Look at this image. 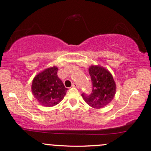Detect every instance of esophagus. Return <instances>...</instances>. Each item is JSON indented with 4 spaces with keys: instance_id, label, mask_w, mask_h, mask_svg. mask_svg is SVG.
<instances>
[{
    "instance_id": "esophagus-1",
    "label": "esophagus",
    "mask_w": 151,
    "mask_h": 151,
    "mask_svg": "<svg viewBox=\"0 0 151 151\" xmlns=\"http://www.w3.org/2000/svg\"><path fill=\"white\" fill-rule=\"evenodd\" d=\"M72 87H74V88H79V86H78L77 83H72Z\"/></svg>"
}]
</instances>
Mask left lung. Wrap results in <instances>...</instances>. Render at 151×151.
<instances>
[{
	"mask_svg": "<svg viewBox=\"0 0 151 151\" xmlns=\"http://www.w3.org/2000/svg\"><path fill=\"white\" fill-rule=\"evenodd\" d=\"M92 81L91 93L81 94L88 105L95 109L105 106L113 100L116 93V83L107 70L100 66H91L88 70Z\"/></svg>",
	"mask_w": 151,
	"mask_h": 151,
	"instance_id": "obj_1",
	"label": "left lung"
}]
</instances>
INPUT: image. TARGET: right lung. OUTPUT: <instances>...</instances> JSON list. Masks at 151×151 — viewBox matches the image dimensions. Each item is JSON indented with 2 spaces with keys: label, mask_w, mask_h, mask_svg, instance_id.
I'll return each mask as SVG.
<instances>
[{
  "label": "right lung",
  "mask_w": 151,
  "mask_h": 151,
  "mask_svg": "<svg viewBox=\"0 0 151 151\" xmlns=\"http://www.w3.org/2000/svg\"><path fill=\"white\" fill-rule=\"evenodd\" d=\"M58 68H47L34 78L32 92L38 102L45 106L56 105L63 99L68 88L57 75Z\"/></svg>",
  "instance_id": "obj_1"
}]
</instances>
